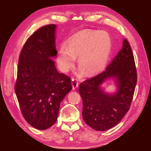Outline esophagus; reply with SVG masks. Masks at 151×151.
I'll list each match as a JSON object with an SVG mask.
<instances>
[{
    "instance_id": "esophagus-1",
    "label": "esophagus",
    "mask_w": 151,
    "mask_h": 151,
    "mask_svg": "<svg viewBox=\"0 0 151 151\" xmlns=\"http://www.w3.org/2000/svg\"><path fill=\"white\" fill-rule=\"evenodd\" d=\"M71 81H72L71 84H72V86H73V89H75L76 88H78V86L77 80L73 78L71 79Z\"/></svg>"
}]
</instances>
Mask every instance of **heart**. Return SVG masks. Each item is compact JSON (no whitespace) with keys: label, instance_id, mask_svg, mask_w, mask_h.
I'll list each match as a JSON object with an SVG mask.
<instances>
[{"label":"heart","instance_id":"obj_1","mask_svg":"<svg viewBox=\"0 0 151 151\" xmlns=\"http://www.w3.org/2000/svg\"><path fill=\"white\" fill-rule=\"evenodd\" d=\"M111 45V36L107 32H80L70 38L68 45H61L56 58L57 64L62 71L67 72L75 65L78 56V63L82 67L78 75H82L84 70L89 75H93L101 71L106 65Z\"/></svg>","mask_w":151,"mask_h":151}]
</instances>
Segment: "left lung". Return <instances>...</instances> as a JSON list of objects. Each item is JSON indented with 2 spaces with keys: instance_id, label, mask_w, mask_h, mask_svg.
I'll return each mask as SVG.
<instances>
[{
  "instance_id": "obj_1",
  "label": "left lung",
  "mask_w": 151,
  "mask_h": 151,
  "mask_svg": "<svg viewBox=\"0 0 151 151\" xmlns=\"http://www.w3.org/2000/svg\"><path fill=\"white\" fill-rule=\"evenodd\" d=\"M115 81L118 91L109 94L100 88L105 80ZM137 82V72L132 49L124 39L122 49L104 71L79 86L83 102L82 117L94 130L104 131L118 124L129 111Z\"/></svg>"
}]
</instances>
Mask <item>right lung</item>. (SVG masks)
<instances>
[{
    "label": "right lung",
    "instance_id": "obj_1",
    "mask_svg": "<svg viewBox=\"0 0 151 151\" xmlns=\"http://www.w3.org/2000/svg\"><path fill=\"white\" fill-rule=\"evenodd\" d=\"M56 28L46 25L27 40L19 55L15 86L25 120L43 130L56 123L60 102L72 89L70 78L58 72L54 63Z\"/></svg>",
    "mask_w": 151,
    "mask_h": 151
}]
</instances>
